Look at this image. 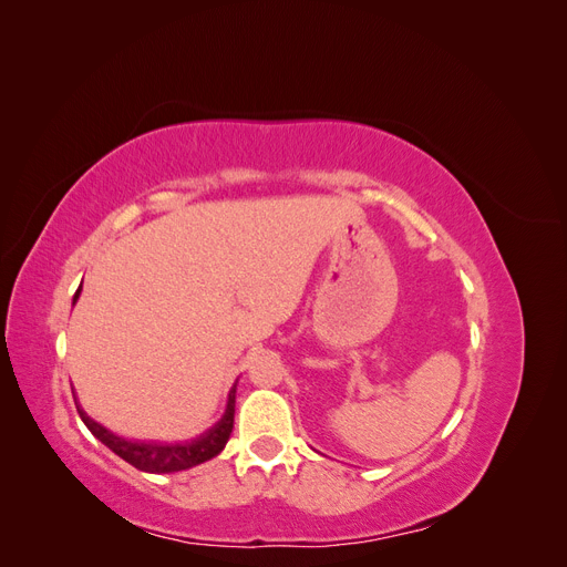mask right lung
Masks as SVG:
<instances>
[{"label": "right lung", "mask_w": 567, "mask_h": 567, "mask_svg": "<svg viewBox=\"0 0 567 567\" xmlns=\"http://www.w3.org/2000/svg\"><path fill=\"white\" fill-rule=\"evenodd\" d=\"M80 290H82V284L78 288V293L73 296V305L80 298ZM236 383L229 390L227 409H225V414H221V419L213 427H208V431L200 433L198 437L186 440V442H140V440L120 437V435L111 433L106 425H101L92 416H87V411L80 406L75 394H73V398H75L78 414H80L82 423L90 427V433L99 442H104L113 454H117L120 458H125L130 466L140 468L144 473H177V471L194 468V466H198V463L215 458L221 450L227 447V440H229L231 427H234Z\"/></svg>", "instance_id": "1"}]
</instances>
